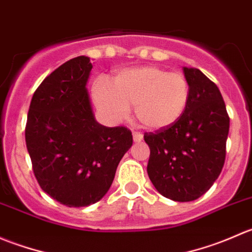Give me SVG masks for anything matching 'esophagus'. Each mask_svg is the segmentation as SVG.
Listing matches in <instances>:
<instances>
[{"instance_id":"1","label":"esophagus","mask_w":252,"mask_h":252,"mask_svg":"<svg viewBox=\"0 0 252 252\" xmlns=\"http://www.w3.org/2000/svg\"><path fill=\"white\" fill-rule=\"evenodd\" d=\"M142 138H144V136H142V134L139 133V131H134V133H133V139H134V141H135V142L141 141Z\"/></svg>"}]
</instances>
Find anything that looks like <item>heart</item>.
I'll return each instance as SVG.
<instances>
[{"label":"heart","instance_id":"obj_1","mask_svg":"<svg viewBox=\"0 0 252 252\" xmlns=\"http://www.w3.org/2000/svg\"><path fill=\"white\" fill-rule=\"evenodd\" d=\"M94 98L112 121H123L135 106V117L149 129H163L174 124L189 102V83L184 74L159 67H138L121 70L112 85L96 81Z\"/></svg>","mask_w":252,"mask_h":252}]
</instances>
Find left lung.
<instances>
[{"instance_id": "8db88e82", "label": "left lung", "mask_w": 252, "mask_h": 252, "mask_svg": "<svg viewBox=\"0 0 252 252\" xmlns=\"http://www.w3.org/2000/svg\"><path fill=\"white\" fill-rule=\"evenodd\" d=\"M189 102L172 126L145 133L150 147L147 174L167 199L188 202L199 199L222 172L229 116L220 89L201 70L184 67Z\"/></svg>"}]
</instances>
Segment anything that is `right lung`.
Returning <instances> with one entry per match:
<instances>
[{
	"label": "right lung",
	"mask_w": 252,
	"mask_h": 252,
	"mask_svg": "<svg viewBox=\"0 0 252 252\" xmlns=\"http://www.w3.org/2000/svg\"><path fill=\"white\" fill-rule=\"evenodd\" d=\"M91 68L90 58L79 56L47 75L32 95L25 126L37 183L68 207L102 199L133 145L128 128L96 122L86 89Z\"/></svg>",
	"instance_id": "add662e5"
}]
</instances>
